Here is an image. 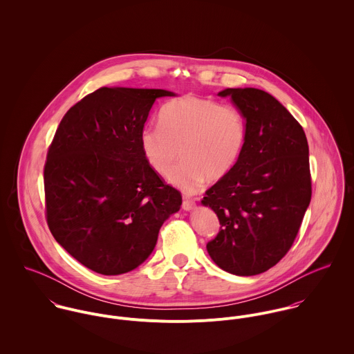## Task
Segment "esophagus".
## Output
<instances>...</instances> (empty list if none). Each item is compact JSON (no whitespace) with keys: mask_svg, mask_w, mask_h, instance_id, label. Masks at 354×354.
<instances>
[{"mask_svg":"<svg viewBox=\"0 0 354 354\" xmlns=\"http://www.w3.org/2000/svg\"><path fill=\"white\" fill-rule=\"evenodd\" d=\"M195 205H196V203H195V201H192V199H184V201H183V208H184L185 211L192 209Z\"/></svg>","mask_w":354,"mask_h":354,"instance_id":"obj_1","label":"esophagus"}]
</instances>
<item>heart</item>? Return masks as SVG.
Wrapping results in <instances>:
<instances>
[{
	"label": "heart",
	"mask_w": 354,
	"mask_h": 354,
	"mask_svg": "<svg viewBox=\"0 0 354 354\" xmlns=\"http://www.w3.org/2000/svg\"><path fill=\"white\" fill-rule=\"evenodd\" d=\"M160 125H146L139 145L145 159L159 176L185 194L198 192L205 183L226 177L239 162L247 140V121L240 109L196 95L167 102L159 114Z\"/></svg>",
	"instance_id": "heart-1"
}]
</instances>
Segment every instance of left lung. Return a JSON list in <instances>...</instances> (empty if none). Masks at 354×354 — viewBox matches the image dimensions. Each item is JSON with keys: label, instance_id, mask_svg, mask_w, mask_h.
Instances as JSON below:
<instances>
[{"label": "left lung", "instance_id": "8db88e82", "mask_svg": "<svg viewBox=\"0 0 354 354\" xmlns=\"http://www.w3.org/2000/svg\"><path fill=\"white\" fill-rule=\"evenodd\" d=\"M247 120V140L233 170L203 198L219 232L207 251L222 270L241 277L274 267L292 248L310 202L308 142L300 122L272 95L226 88Z\"/></svg>", "mask_w": 354, "mask_h": 354}]
</instances>
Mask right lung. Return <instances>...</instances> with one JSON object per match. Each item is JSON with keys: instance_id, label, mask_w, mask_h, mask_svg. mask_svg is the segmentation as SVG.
Returning a JSON list of instances; mask_svg holds the SVG:
<instances>
[{"instance_id": "1", "label": "right lung", "mask_w": 354, "mask_h": 354, "mask_svg": "<svg viewBox=\"0 0 354 354\" xmlns=\"http://www.w3.org/2000/svg\"><path fill=\"white\" fill-rule=\"evenodd\" d=\"M166 90L101 87L73 104L53 138L45 169L46 221L55 241L87 268L120 275L152 252L180 209L140 150L139 136Z\"/></svg>"}]
</instances>
